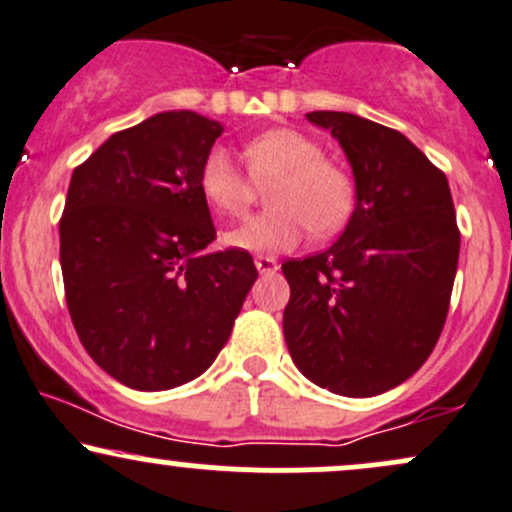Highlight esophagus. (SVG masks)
<instances>
[{"label": "esophagus", "mask_w": 512, "mask_h": 512, "mask_svg": "<svg viewBox=\"0 0 512 512\" xmlns=\"http://www.w3.org/2000/svg\"><path fill=\"white\" fill-rule=\"evenodd\" d=\"M255 267L260 274H274L276 269H279V264H276L274 257L260 255V257H255Z\"/></svg>", "instance_id": "obj_1"}]
</instances>
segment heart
<instances>
[{"mask_svg":"<svg viewBox=\"0 0 512 512\" xmlns=\"http://www.w3.org/2000/svg\"><path fill=\"white\" fill-rule=\"evenodd\" d=\"M248 173L226 149H211L199 168V190L223 216H240L267 187L269 209L223 233L228 248L286 252L305 228L317 238L337 233L356 204V182L342 163L325 158L308 134L276 127L252 137L243 149Z\"/></svg>","mask_w":512,"mask_h":512,"instance_id":"1","label":"heart"}]
</instances>
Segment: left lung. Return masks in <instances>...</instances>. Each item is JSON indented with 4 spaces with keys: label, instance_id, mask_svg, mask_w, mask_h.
<instances>
[{
    "label": "left lung",
    "instance_id": "1",
    "mask_svg": "<svg viewBox=\"0 0 512 512\" xmlns=\"http://www.w3.org/2000/svg\"><path fill=\"white\" fill-rule=\"evenodd\" d=\"M356 209L327 250L281 264L284 337L298 370L334 395L373 397L411 378L436 346L460 260L448 178L404 134L334 110Z\"/></svg>",
    "mask_w": 512,
    "mask_h": 512
}]
</instances>
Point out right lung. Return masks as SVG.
Returning a JSON list of instances; mask_svg holds the SVG:
<instances>
[{
    "label": "right lung",
    "mask_w": 512,
    "mask_h": 512,
    "mask_svg": "<svg viewBox=\"0 0 512 512\" xmlns=\"http://www.w3.org/2000/svg\"><path fill=\"white\" fill-rule=\"evenodd\" d=\"M223 127L190 110L115 132L74 168L60 219L64 298L88 356L134 390L202 375L257 279L216 238L199 168Z\"/></svg>",
    "instance_id": "right-lung-1"
}]
</instances>
